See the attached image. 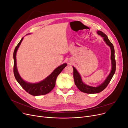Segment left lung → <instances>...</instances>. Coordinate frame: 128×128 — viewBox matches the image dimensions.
Returning a JSON list of instances; mask_svg holds the SVG:
<instances>
[{
	"instance_id": "left-lung-1",
	"label": "left lung",
	"mask_w": 128,
	"mask_h": 128,
	"mask_svg": "<svg viewBox=\"0 0 128 128\" xmlns=\"http://www.w3.org/2000/svg\"><path fill=\"white\" fill-rule=\"evenodd\" d=\"M97 34L101 36L102 37H103V39L104 41L105 42L106 44L109 46L110 50H111V63H112V70L110 74L108 75L106 80H104V82L99 85V86L94 87L91 86H88V85L84 84L81 78V76L79 72H77L76 69L74 67H72L73 68V76L74 79L75 83L76 86L77 87L79 90L83 92L86 93V94H97V93H99L103 91L104 88H105L107 86L110 82V80H112V77H113V75H114L115 70H116V61L115 59V51L114 48L113 44L110 42L109 39L108 38V37L104 34L103 32H101V31H98Z\"/></svg>"
}]
</instances>
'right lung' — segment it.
<instances>
[{"label": "right lung", "mask_w": 128, "mask_h": 128, "mask_svg": "<svg viewBox=\"0 0 128 128\" xmlns=\"http://www.w3.org/2000/svg\"><path fill=\"white\" fill-rule=\"evenodd\" d=\"M24 39L23 37L18 44L15 48L13 58H14V74L15 79L16 80L19 84L24 88V90L31 95L34 96L44 95L48 94L51 92L56 86V81L58 76L60 74V73L63 70L64 68L67 66V64H64L60 65V66L56 68L54 71L48 76L46 77L44 80L37 83H31L26 82L23 80L20 75H19L18 72L17 66H16V54L20 46L21 42Z\"/></svg>", "instance_id": "right-lung-1"}]
</instances>
